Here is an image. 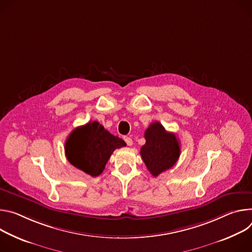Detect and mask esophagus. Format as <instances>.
I'll list each match as a JSON object with an SVG mask.
<instances>
[{
	"mask_svg": "<svg viewBox=\"0 0 252 252\" xmlns=\"http://www.w3.org/2000/svg\"><path fill=\"white\" fill-rule=\"evenodd\" d=\"M124 140H125L126 144H127L128 146H132V144H133V141H132V139H131L130 137H124Z\"/></svg>",
	"mask_w": 252,
	"mask_h": 252,
	"instance_id": "esophagus-1",
	"label": "esophagus"
}]
</instances>
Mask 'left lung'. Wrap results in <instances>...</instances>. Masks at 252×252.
<instances>
[{
    "label": "left lung",
    "instance_id": "left-lung-1",
    "mask_svg": "<svg viewBox=\"0 0 252 252\" xmlns=\"http://www.w3.org/2000/svg\"><path fill=\"white\" fill-rule=\"evenodd\" d=\"M146 143L141 157L153 176L170 169L180 156V143L174 133L167 132L159 122H153L144 133Z\"/></svg>",
    "mask_w": 252,
    "mask_h": 252
}]
</instances>
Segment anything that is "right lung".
Returning a JSON list of instances; mask_svg holds the SVG:
<instances>
[{
	"instance_id": "right-lung-1",
	"label": "right lung",
	"mask_w": 252,
	"mask_h": 252,
	"mask_svg": "<svg viewBox=\"0 0 252 252\" xmlns=\"http://www.w3.org/2000/svg\"><path fill=\"white\" fill-rule=\"evenodd\" d=\"M126 146L118 136L112 135L99 122L91 121L74 129L65 143L68 161L92 177L99 176L115 149Z\"/></svg>"
}]
</instances>
